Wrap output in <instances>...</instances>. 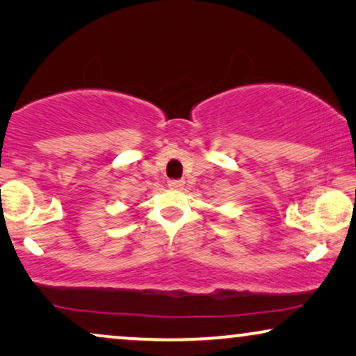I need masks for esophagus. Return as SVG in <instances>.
I'll return each instance as SVG.
<instances>
[{
    "label": "esophagus",
    "instance_id": "1",
    "mask_svg": "<svg viewBox=\"0 0 356 356\" xmlns=\"http://www.w3.org/2000/svg\"><path fill=\"white\" fill-rule=\"evenodd\" d=\"M168 186L172 189H183L184 181H183V179H170Z\"/></svg>",
    "mask_w": 356,
    "mask_h": 356
}]
</instances>
